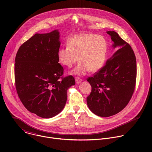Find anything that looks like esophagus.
Here are the masks:
<instances>
[{"mask_svg": "<svg viewBox=\"0 0 152 152\" xmlns=\"http://www.w3.org/2000/svg\"><path fill=\"white\" fill-rule=\"evenodd\" d=\"M75 81H76V83L79 84V83H80L81 82L82 79H81L80 77H76V78H75Z\"/></svg>", "mask_w": 152, "mask_h": 152, "instance_id": "1", "label": "esophagus"}]
</instances>
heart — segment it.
<instances>
[{
  "instance_id": "heart-1",
  "label": "heart",
  "mask_w": 152,
  "mask_h": 152,
  "mask_svg": "<svg viewBox=\"0 0 152 152\" xmlns=\"http://www.w3.org/2000/svg\"><path fill=\"white\" fill-rule=\"evenodd\" d=\"M108 51L106 39L94 34H79L72 37L67 46L59 49V62L62 66L72 67L79 58L80 62L72 73L83 75L88 72H96L105 64Z\"/></svg>"
}]
</instances>
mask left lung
Here are the masks:
<instances>
[{"mask_svg":"<svg viewBox=\"0 0 152 152\" xmlns=\"http://www.w3.org/2000/svg\"><path fill=\"white\" fill-rule=\"evenodd\" d=\"M119 49L93 76L87 78L91 92L86 98L89 109L96 115H114L127 106L134 94L137 79V61L131 46L115 31H107Z\"/></svg>","mask_w":152,"mask_h":152,"instance_id":"8db88e82","label":"left lung"}]
</instances>
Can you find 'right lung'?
Returning <instances> with one entry per match:
<instances>
[{
    "instance_id": "right-lung-1",
    "label": "right lung",
    "mask_w": 152,
    "mask_h": 152,
    "mask_svg": "<svg viewBox=\"0 0 152 152\" xmlns=\"http://www.w3.org/2000/svg\"><path fill=\"white\" fill-rule=\"evenodd\" d=\"M59 33L36 34L21 45L15 59L17 94L31 113L45 118L58 114L66 103L67 90L75 84L72 76L63 77L58 63Z\"/></svg>"
}]
</instances>
